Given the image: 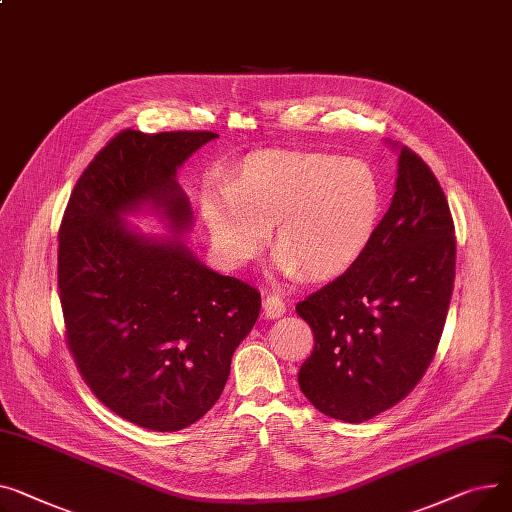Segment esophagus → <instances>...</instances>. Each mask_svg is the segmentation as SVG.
<instances>
[{
    "label": "esophagus",
    "mask_w": 512,
    "mask_h": 512,
    "mask_svg": "<svg viewBox=\"0 0 512 512\" xmlns=\"http://www.w3.org/2000/svg\"><path fill=\"white\" fill-rule=\"evenodd\" d=\"M286 313V302L278 294H267L263 300V315L267 319H278Z\"/></svg>",
    "instance_id": "obj_1"
}]
</instances>
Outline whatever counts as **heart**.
<instances>
[{"label": "heart", "instance_id": "b5f03b06", "mask_svg": "<svg viewBox=\"0 0 512 512\" xmlns=\"http://www.w3.org/2000/svg\"><path fill=\"white\" fill-rule=\"evenodd\" d=\"M383 193L360 158L306 150H259L228 181L208 185L199 212L230 265L253 261L274 226V271L284 278H339L377 232Z\"/></svg>", "mask_w": 512, "mask_h": 512}]
</instances>
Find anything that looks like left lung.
Segmentation results:
<instances>
[{
	"label": "left lung",
	"instance_id": "8db88e82",
	"mask_svg": "<svg viewBox=\"0 0 512 512\" xmlns=\"http://www.w3.org/2000/svg\"><path fill=\"white\" fill-rule=\"evenodd\" d=\"M397 150L395 195L366 253L296 304L315 350L298 385L329 418L358 424L410 393L434 358L455 282V226L428 164Z\"/></svg>",
	"mask_w": 512,
	"mask_h": 512
}]
</instances>
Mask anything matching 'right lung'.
Segmentation results:
<instances>
[{
  "label": "right lung",
  "instance_id": "obj_1",
  "mask_svg": "<svg viewBox=\"0 0 512 512\" xmlns=\"http://www.w3.org/2000/svg\"><path fill=\"white\" fill-rule=\"evenodd\" d=\"M212 131H121L78 179L59 228V298L84 381L117 416L175 432L206 416L261 294L187 247L193 210L177 170ZM152 213L168 235L129 215Z\"/></svg>",
  "mask_w": 512,
  "mask_h": 512
}]
</instances>
